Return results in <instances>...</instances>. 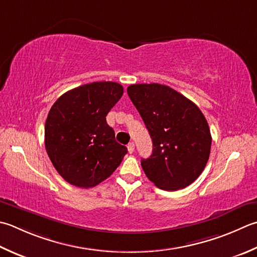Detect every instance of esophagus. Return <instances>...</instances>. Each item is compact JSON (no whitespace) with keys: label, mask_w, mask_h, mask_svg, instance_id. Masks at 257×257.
I'll use <instances>...</instances> for the list:
<instances>
[{"label":"esophagus","mask_w":257,"mask_h":257,"mask_svg":"<svg viewBox=\"0 0 257 257\" xmlns=\"http://www.w3.org/2000/svg\"><path fill=\"white\" fill-rule=\"evenodd\" d=\"M127 148H128L129 154H133L135 152V144L134 143H129L128 146H127Z\"/></svg>","instance_id":"obj_1"}]
</instances>
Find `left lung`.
<instances>
[{
    "label": "left lung",
    "instance_id": "left-lung-1",
    "mask_svg": "<svg viewBox=\"0 0 257 257\" xmlns=\"http://www.w3.org/2000/svg\"><path fill=\"white\" fill-rule=\"evenodd\" d=\"M153 140V154L142 159L146 176L158 188L187 187L208 162L212 136L207 120L193 101L159 83L132 84L127 89Z\"/></svg>",
    "mask_w": 257,
    "mask_h": 257
}]
</instances>
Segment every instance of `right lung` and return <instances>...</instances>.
Returning <instances> with one entry per match:
<instances>
[{
	"instance_id": "1",
	"label": "right lung",
	"mask_w": 257,
	"mask_h": 257,
	"mask_svg": "<svg viewBox=\"0 0 257 257\" xmlns=\"http://www.w3.org/2000/svg\"><path fill=\"white\" fill-rule=\"evenodd\" d=\"M122 93L117 82H92L70 90L53 103L45 121L44 144L65 182L94 187L122 162L127 147L115 142L105 120Z\"/></svg>"
}]
</instances>
